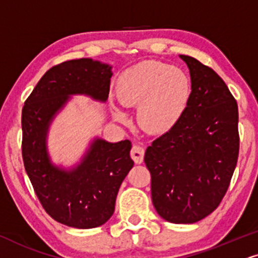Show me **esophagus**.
<instances>
[{
	"label": "esophagus",
	"mask_w": 258,
	"mask_h": 258,
	"mask_svg": "<svg viewBox=\"0 0 258 258\" xmlns=\"http://www.w3.org/2000/svg\"><path fill=\"white\" fill-rule=\"evenodd\" d=\"M130 157H132V159L135 161L136 164H141L142 161H144L145 149L142 148L141 146L134 145L133 146L132 151H130Z\"/></svg>",
	"instance_id": "1"
}]
</instances>
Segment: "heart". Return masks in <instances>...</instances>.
<instances>
[{
  "mask_svg": "<svg viewBox=\"0 0 258 258\" xmlns=\"http://www.w3.org/2000/svg\"><path fill=\"white\" fill-rule=\"evenodd\" d=\"M191 86L182 69L161 61H142L120 76L117 94L128 106L140 105V125L151 134H164L179 122L189 103ZM117 119L125 114L113 110Z\"/></svg>",
  "mask_w": 258,
  "mask_h": 258,
  "instance_id": "heart-1",
  "label": "heart"
}]
</instances>
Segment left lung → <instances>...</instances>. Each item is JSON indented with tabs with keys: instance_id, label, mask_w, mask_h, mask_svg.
<instances>
[{
	"instance_id": "obj_1",
	"label": "left lung",
	"mask_w": 258,
	"mask_h": 258,
	"mask_svg": "<svg viewBox=\"0 0 258 258\" xmlns=\"http://www.w3.org/2000/svg\"><path fill=\"white\" fill-rule=\"evenodd\" d=\"M191 78L185 112L146 149L152 201L161 218L194 224L226 194L239 153L238 105L224 80L196 58L180 55Z\"/></svg>"
}]
</instances>
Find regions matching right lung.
<instances>
[{
    "label": "right lung",
    "instance_id": "1",
    "mask_svg": "<svg viewBox=\"0 0 258 258\" xmlns=\"http://www.w3.org/2000/svg\"><path fill=\"white\" fill-rule=\"evenodd\" d=\"M111 67L92 58L72 59L50 68L22 107V159L34 192L53 220L69 227L94 228L111 218L123 179L133 166L129 140L111 144L95 139L78 166H55L46 136L56 113L73 94L105 101Z\"/></svg>",
    "mask_w": 258,
    "mask_h": 258
}]
</instances>
